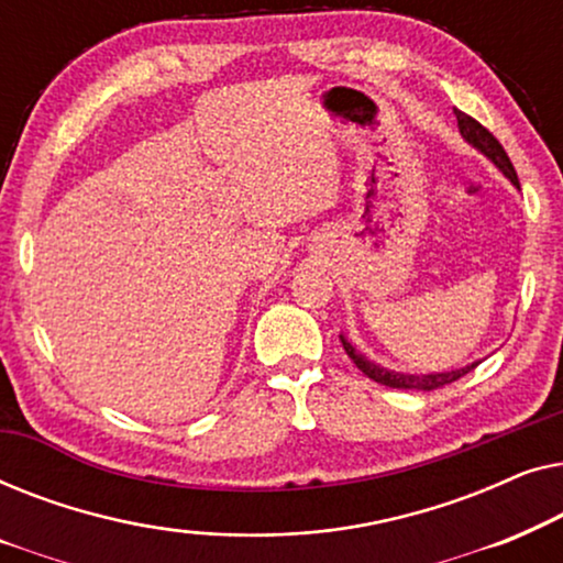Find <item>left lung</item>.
<instances>
[{"label":"left lung","instance_id":"obj_1","mask_svg":"<svg viewBox=\"0 0 563 563\" xmlns=\"http://www.w3.org/2000/svg\"><path fill=\"white\" fill-rule=\"evenodd\" d=\"M456 120H459V133L464 141L472 145L482 153V156H487L492 164H495L499 172H503L507 179H510L512 187L520 189V181H518V174H515V168L510 164V158H507V153L503 145L495 135L489 133L487 128H482L479 122L474 118H468L466 112L456 110ZM341 343L345 353H349L353 364H356L361 372H364L368 379L384 384V387H391V389H420V391H430V389H438V387H445V384L461 379V376H466L472 368H476L482 364V361H472V364L461 366V368H451V372H433V374H407V372H395V368H387L382 364H374V361H368L364 353L356 351V345H353L349 338L341 335Z\"/></svg>","mask_w":563,"mask_h":563}]
</instances>
